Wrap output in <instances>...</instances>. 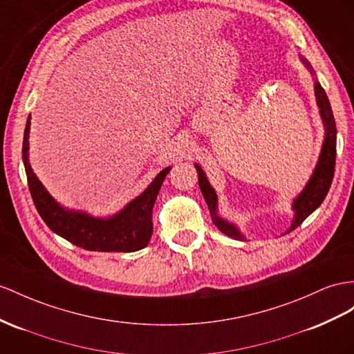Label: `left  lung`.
Here are the masks:
<instances>
[{
  "mask_svg": "<svg viewBox=\"0 0 354 354\" xmlns=\"http://www.w3.org/2000/svg\"><path fill=\"white\" fill-rule=\"evenodd\" d=\"M304 62L310 67V64H308L305 59ZM315 97H317V103H319L320 113L326 127V138H324L319 162H317L315 170H314V175L311 176L310 183L306 184L304 192L299 194V197L293 202V209L296 211V215H295V221L292 224V227L288 229V232H292L297 227V225H301L305 221L306 216L313 214L317 207L322 205L326 194L329 192L333 174H335V158H337V125H335V118L332 113L329 98L326 95L323 86L317 82V80H315ZM196 170L198 174V187H201V192L207 203V207H209L212 221L216 225V229L233 239H242L241 233L233 224L225 223L224 220L220 218L218 215H216V194L212 189V187L207 184V179L201 166L196 165Z\"/></svg>",
  "mask_w": 354,
  "mask_h": 354,
  "instance_id": "1",
  "label": "left lung"
}]
</instances>
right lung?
I'll return each instance as SVG.
<instances>
[{
    "instance_id": "add662e5",
    "label": "right lung",
    "mask_w": 354,
    "mask_h": 354,
    "mask_svg": "<svg viewBox=\"0 0 354 354\" xmlns=\"http://www.w3.org/2000/svg\"><path fill=\"white\" fill-rule=\"evenodd\" d=\"M30 120L26 121L22 157L35 209L50 230L75 245L89 251L131 252L148 245L152 234V207L170 167L160 171L152 184L112 218L98 220L82 212H70L53 201L28 162Z\"/></svg>"
}]
</instances>
